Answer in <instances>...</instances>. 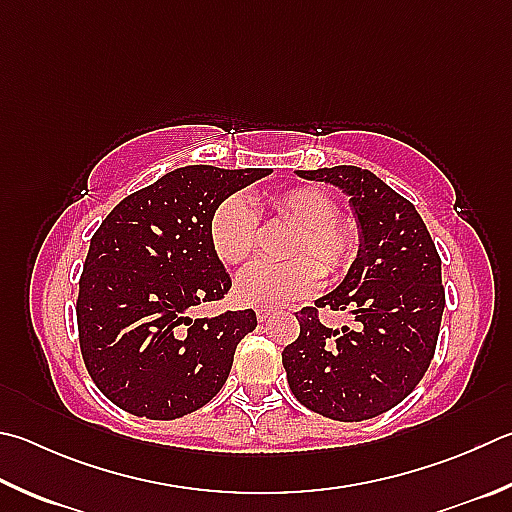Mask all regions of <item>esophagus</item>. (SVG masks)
Here are the masks:
<instances>
[{
    "instance_id": "34e87169",
    "label": "esophagus",
    "mask_w": 512,
    "mask_h": 512,
    "mask_svg": "<svg viewBox=\"0 0 512 512\" xmlns=\"http://www.w3.org/2000/svg\"><path fill=\"white\" fill-rule=\"evenodd\" d=\"M271 315H273L271 309H257V320L259 322H266L268 318H271Z\"/></svg>"
}]
</instances>
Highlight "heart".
<instances>
[{
    "label": "heart",
    "instance_id": "heart-1",
    "mask_svg": "<svg viewBox=\"0 0 512 512\" xmlns=\"http://www.w3.org/2000/svg\"><path fill=\"white\" fill-rule=\"evenodd\" d=\"M271 208L297 228L286 264H253L239 273L235 300L244 306H280L311 295L320 273L340 275L358 253V228L336 217V203L318 188H293L271 197ZM215 255L239 266L255 253L257 212L244 194H232L212 212L208 226Z\"/></svg>",
    "mask_w": 512,
    "mask_h": 512
}]
</instances>
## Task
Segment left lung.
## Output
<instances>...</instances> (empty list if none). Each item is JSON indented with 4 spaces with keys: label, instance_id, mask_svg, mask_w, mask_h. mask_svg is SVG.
Here are the masks:
<instances>
[{
    "label": "left lung",
    "instance_id": "8db88e82",
    "mask_svg": "<svg viewBox=\"0 0 512 512\" xmlns=\"http://www.w3.org/2000/svg\"><path fill=\"white\" fill-rule=\"evenodd\" d=\"M295 174L347 194L358 253L345 280L297 313L300 336L282 353L288 387L311 412L367 421L410 396L430 367L445 306L441 259L416 208L374 172L336 165ZM322 305L356 314L359 329L324 328Z\"/></svg>",
    "mask_w": 512,
    "mask_h": 512
}]
</instances>
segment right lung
<instances>
[{
    "mask_svg": "<svg viewBox=\"0 0 512 512\" xmlns=\"http://www.w3.org/2000/svg\"><path fill=\"white\" fill-rule=\"evenodd\" d=\"M268 167L185 165L129 194L91 237L80 277L78 333L87 371L111 403L172 421L219 394L255 311L192 320L221 300L230 275L210 244L212 212Z\"/></svg>",
    "mask_w": 512,
    "mask_h": 512,
    "instance_id": "add662e5",
    "label": "right lung"
}]
</instances>
